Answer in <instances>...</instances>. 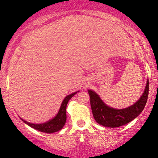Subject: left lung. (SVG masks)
Masks as SVG:
<instances>
[{"instance_id": "1", "label": "left lung", "mask_w": 158, "mask_h": 158, "mask_svg": "<svg viewBox=\"0 0 158 158\" xmlns=\"http://www.w3.org/2000/svg\"><path fill=\"white\" fill-rule=\"evenodd\" d=\"M90 96V106L96 122L103 127L116 128L137 118L145 106L149 94V80L141 97L136 102L124 109H114L103 102L98 94L92 90H88Z\"/></svg>"}]
</instances>
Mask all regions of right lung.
<instances>
[{
	"label": "right lung",
	"instance_id": "1",
	"mask_svg": "<svg viewBox=\"0 0 158 158\" xmlns=\"http://www.w3.org/2000/svg\"><path fill=\"white\" fill-rule=\"evenodd\" d=\"M77 92H79V90L67 96L65 98L63 99V101H62L59 111H58L57 114H56V116L52 118H50L49 120L47 121V122H45L44 123H41V124H33V123L27 122V121L23 119V118H21V117L20 118L25 123V124L29 125V127H32V128L35 129L36 130L42 131V132L51 134L61 130V129L63 128L64 124H65L67 119V104H68L70 99L72 98L73 96H75Z\"/></svg>",
	"mask_w": 158,
	"mask_h": 158
}]
</instances>
